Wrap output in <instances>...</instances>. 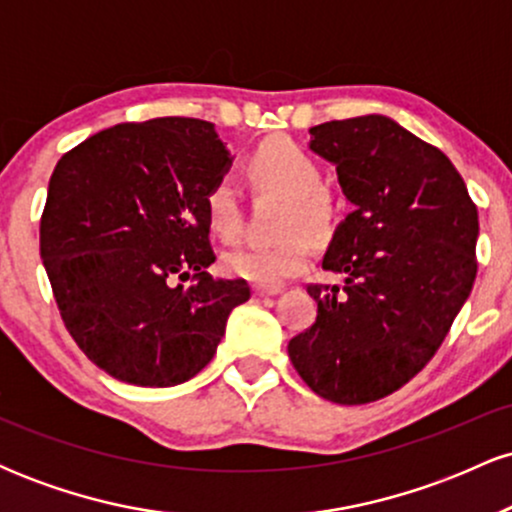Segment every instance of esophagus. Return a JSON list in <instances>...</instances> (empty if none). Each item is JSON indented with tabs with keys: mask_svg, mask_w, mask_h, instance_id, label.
Returning <instances> with one entry per match:
<instances>
[{
	"mask_svg": "<svg viewBox=\"0 0 512 512\" xmlns=\"http://www.w3.org/2000/svg\"><path fill=\"white\" fill-rule=\"evenodd\" d=\"M252 293H255L257 298H269V296H279L281 289H276V286H255Z\"/></svg>",
	"mask_w": 512,
	"mask_h": 512,
	"instance_id": "1",
	"label": "esophagus"
}]
</instances>
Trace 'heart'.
<instances>
[{
    "mask_svg": "<svg viewBox=\"0 0 512 512\" xmlns=\"http://www.w3.org/2000/svg\"><path fill=\"white\" fill-rule=\"evenodd\" d=\"M248 175L255 190L286 199L276 233L284 236L269 248H233L223 255V272L255 286H279L301 274L313 257V245L332 236L337 209L330 192L320 185V166L308 151L289 139H269L248 158ZM207 221L223 240L240 231V202L231 180L221 178L209 187Z\"/></svg>",
    "mask_w": 512,
    "mask_h": 512,
    "instance_id": "1",
    "label": "heart"
}]
</instances>
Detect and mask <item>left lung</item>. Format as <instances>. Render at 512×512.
Returning a JSON list of instances; mask_svg holds the SVG:
<instances>
[{
	"label": "left lung",
	"mask_w": 512,
	"mask_h": 512,
	"mask_svg": "<svg viewBox=\"0 0 512 512\" xmlns=\"http://www.w3.org/2000/svg\"><path fill=\"white\" fill-rule=\"evenodd\" d=\"M310 149L354 204L310 284L317 317L289 342L305 385L334 404H368L409 383L450 332L477 276L479 214L436 146L385 115L310 127Z\"/></svg>",
	"instance_id": "left-lung-1"
}]
</instances>
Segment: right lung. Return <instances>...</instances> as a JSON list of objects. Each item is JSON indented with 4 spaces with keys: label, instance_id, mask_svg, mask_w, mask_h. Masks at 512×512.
<instances>
[{
    "label": "right lung",
    "instance_id": "right-lung-1",
    "mask_svg": "<svg viewBox=\"0 0 512 512\" xmlns=\"http://www.w3.org/2000/svg\"><path fill=\"white\" fill-rule=\"evenodd\" d=\"M231 161L211 122L156 117L103 129L55 166L40 257L64 327L115 380L195 378L250 298L245 279L207 272L204 199Z\"/></svg>",
    "mask_w": 512,
    "mask_h": 512
}]
</instances>
